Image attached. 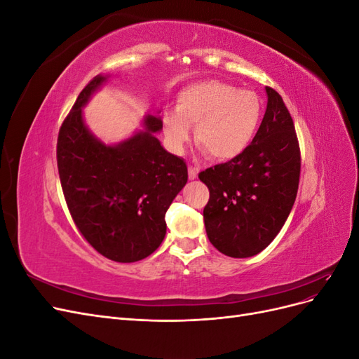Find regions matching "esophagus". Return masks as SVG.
Returning a JSON list of instances; mask_svg holds the SVG:
<instances>
[{
  "mask_svg": "<svg viewBox=\"0 0 359 359\" xmlns=\"http://www.w3.org/2000/svg\"><path fill=\"white\" fill-rule=\"evenodd\" d=\"M198 173H199V169L196 166H189V178L190 180H196Z\"/></svg>",
  "mask_w": 359,
  "mask_h": 359,
  "instance_id": "1",
  "label": "esophagus"
}]
</instances>
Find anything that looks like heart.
Wrapping results in <instances>:
<instances>
[{
	"label": "heart",
	"instance_id": "b5f03b06",
	"mask_svg": "<svg viewBox=\"0 0 359 359\" xmlns=\"http://www.w3.org/2000/svg\"><path fill=\"white\" fill-rule=\"evenodd\" d=\"M262 118V104L250 90H236L220 81L186 86L177 99V111L163 115L169 145L182 151L196 126V142L214 160H232L253 142Z\"/></svg>",
	"mask_w": 359,
	"mask_h": 359
}]
</instances>
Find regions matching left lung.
I'll return each mask as SVG.
<instances>
[{"instance_id":"obj_1","label":"left lung","mask_w":359,"mask_h":359,"mask_svg":"<svg viewBox=\"0 0 359 359\" xmlns=\"http://www.w3.org/2000/svg\"><path fill=\"white\" fill-rule=\"evenodd\" d=\"M266 94V111L250 147L199 173L210 190L203 208L206 235L231 257H250L266 248L298 193L301 151L295 126L281 95L271 86Z\"/></svg>"}]
</instances>
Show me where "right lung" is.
I'll list each match as a JSON object with an SVG mask.
<instances>
[{
    "mask_svg": "<svg viewBox=\"0 0 359 359\" xmlns=\"http://www.w3.org/2000/svg\"><path fill=\"white\" fill-rule=\"evenodd\" d=\"M106 81L95 76L64 119L57 165L72 219L94 250L115 262L149 256L166 235L165 215L189 173L182 158L169 154L154 136L161 119L145 118V130L106 147L85 127L82 107Z\"/></svg>",
    "mask_w": 359,
    "mask_h": 359,
    "instance_id": "obj_1",
    "label": "right lung"
}]
</instances>
